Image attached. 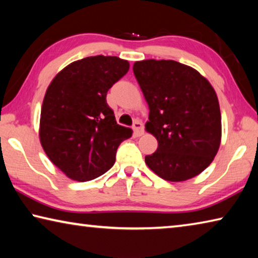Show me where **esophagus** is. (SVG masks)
<instances>
[{
	"instance_id": "34e87169",
	"label": "esophagus",
	"mask_w": 258,
	"mask_h": 258,
	"mask_svg": "<svg viewBox=\"0 0 258 258\" xmlns=\"http://www.w3.org/2000/svg\"><path fill=\"white\" fill-rule=\"evenodd\" d=\"M133 131H134V135L135 137H141L143 134V125L140 120H135L134 124H133Z\"/></svg>"
}]
</instances>
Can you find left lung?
<instances>
[{"mask_svg":"<svg viewBox=\"0 0 258 258\" xmlns=\"http://www.w3.org/2000/svg\"><path fill=\"white\" fill-rule=\"evenodd\" d=\"M135 78L149 106L146 130L158 141L146 164L157 175L182 182L205 171L221 145L222 123L215 90L190 66L174 60H142Z\"/></svg>","mask_w":258,"mask_h":258,"instance_id":"8db88e82","label":"left lung"}]
</instances>
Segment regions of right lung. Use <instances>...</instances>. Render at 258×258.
Instances as JSON below:
<instances>
[{"label":"right lung","mask_w":258,"mask_h":258,"mask_svg":"<svg viewBox=\"0 0 258 258\" xmlns=\"http://www.w3.org/2000/svg\"><path fill=\"white\" fill-rule=\"evenodd\" d=\"M130 69L127 60L95 55L56 74L43 100L40 141L66 176L85 182L115 164L117 149L132 130L117 124L107 92Z\"/></svg>","instance_id":"right-lung-1"}]
</instances>
